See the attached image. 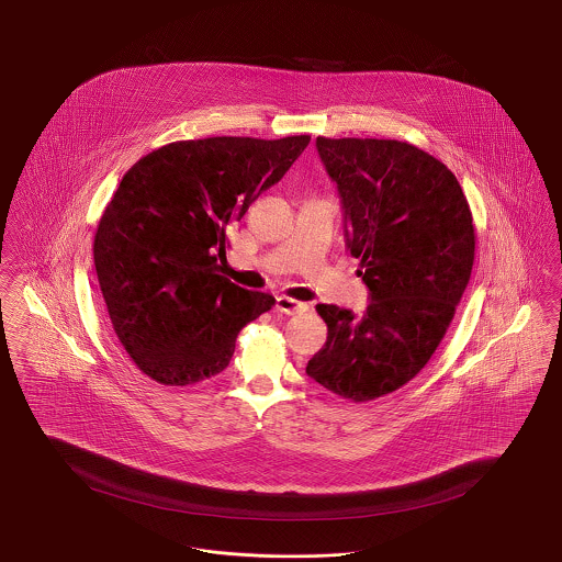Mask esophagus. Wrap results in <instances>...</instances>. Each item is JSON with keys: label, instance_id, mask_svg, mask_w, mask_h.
<instances>
[{"label": "esophagus", "instance_id": "1", "mask_svg": "<svg viewBox=\"0 0 562 562\" xmlns=\"http://www.w3.org/2000/svg\"><path fill=\"white\" fill-rule=\"evenodd\" d=\"M276 310L286 313V315H296V313H303V311L310 310L307 303H301V301H294L291 296H278L276 299Z\"/></svg>", "mask_w": 562, "mask_h": 562}]
</instances>
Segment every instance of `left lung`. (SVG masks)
<instances>
[{
	"mask_svg": "<svg viewBox=\"0 0 562 562\" xmlns=\"http://www.w3.org/2000/svg\"><path fill=\"white\" fill-rule=\"evenodd\" d=\"M336 182L350 255L369 289L359 317L315 310L328 340L307 375L329 392L366 403L405 386L426 368L471 278L473 217L463 189L440 159L390 138L317 136Z\"/></svg>",
	"mask_w": 562,
	"mask_h": 562,
	"instance_id": "left-lung-1",
	"label": "left lung"
}]
</instances>
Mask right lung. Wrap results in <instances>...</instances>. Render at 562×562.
Returning <instances> with one entry per match:
<instances>
[{"label":"right lung","mask_w":562,"mask_h":562,"mask_svg":"<svg viewBox=\"0 0 562 562\" xmlns=\"http://www.w3.org/2000/svg\"><path fill=\"white\" fill-rule=\"evenodd\" d=\"M310 140H178L122 178L99 220L93 259L117 340L155 382L189 386L217 375L238 331L276 303L224 276L228 231Z\"/></svg>","instance_id":"obj_1"}]
</instances>
